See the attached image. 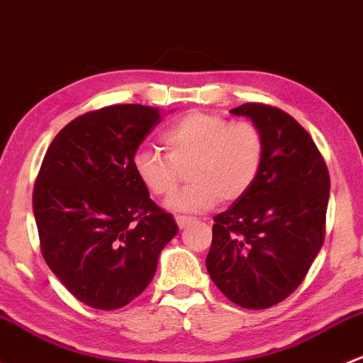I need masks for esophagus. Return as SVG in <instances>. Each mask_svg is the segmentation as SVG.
<instances>
[{
	"mask_svg": "<svg viewBox=\"0 0 363 363\" xmlns=\"http://www.w3.org/2000/svg\"><path fill=\"white\" fill-rule=\"evenodd\" d=\"M175 220H177V226L181 228V230H184V228L189 224V220H191V217H188V216H177V217H175Z\"/></svg>",
	"mask_w": 363,
	"mask_h": 363,
	"instance_id": "1",
	"label": "esophagus"
}]
</instances>
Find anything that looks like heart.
I'll return each mask as SVG.
<instances>
[{
	"label": "heart",
	"instance_id": "heart-1",
	"mask_svg": "<svg viewBox=\"0 0 363 363\" xmlns=\"http://www.w3.org/2000/svg\"><path fill=\"white\" fill-rule=\"evenodd\" d=\"M167 156L155 150L133 155L137 179L151 194L170 198L182 170L191 184L170 200L177 212H203L250 191L262 169L264 133L254 121H230L223 114L191 111L162 133Z\"/></svg>",
	"mask_w": 363,
	"mask_h": 363
}]
</instances>
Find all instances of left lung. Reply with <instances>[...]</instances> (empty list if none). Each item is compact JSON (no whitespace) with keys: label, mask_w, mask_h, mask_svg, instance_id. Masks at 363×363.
Here are the masks:
<instances>
[{"label":"left lung","mask_w":363,"mask_h":363,"mask_svg":"<svg viewBox=\"0 0 363 363\" xmlns=\"http://www.w3.org/2000/svg\"><path fill=\"white\" fill-rule=\"evenodd\" d=\"M231 113L249 116L264 133V162L250 191L213 217L205 264L231 303L266 310L303 284L322 249L330 177L291 114L261 102Z\"/></svg>","instance_id":"8db88e82"}]
</instances>
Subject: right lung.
<instances>
[{
    "mask_svg": "<svg viewBox=\"0 0 363 363\" xmlns=\"http://www.w3.org/2000/svg\"><path fill=\"white\" fill-rule=\"evenodd\" d=\"M162 121L158 108L111 104L74 118L52 140L33 189L48 268L95 310L132 303L177 235L172 213L137 179L133 155Z\"/></svg>",
    "mask_w": 363,
    "mask_h": 363,
    "instance_id": "obj_1",
    "label": "right lung"
}]
</instances>
